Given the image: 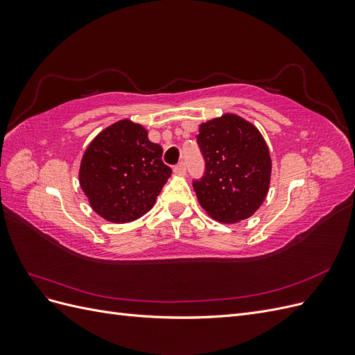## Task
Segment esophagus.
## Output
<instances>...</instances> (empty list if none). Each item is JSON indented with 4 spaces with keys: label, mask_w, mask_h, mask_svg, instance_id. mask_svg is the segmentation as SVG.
<instances>
[{
    "label": "esophagus",
    "mask_w": 355,
    "mask_h": 355,
    "mask_svg": "<svg viewBox=\"0 0 355 355\" xmlns=\"http://www.w3.org/2000/svg\"><path fill=\"white\" fill-rule=\"evenodd\" d=\"M173 171H175L176 175H185V173H187V166H185V163H179L178 166H175Z\"/></svg>",
    "instance_id": "obj_1"
}]
</instances>
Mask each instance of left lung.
Instances as JSON below:
<instances>
[{
    "mask_svg": "<svg viewBox=\"0 0 355 355\" xmlns=\"http://www.w3.org/2000/svg\"><path fill=\"white\" fill-rule=\"evenodd\" d=\"M197 142L206 159L204 176L192 184L200 206L223 223L250 218L271 182V155L261 132L239 115L223 114L200 124Z\"/></svg>",
    "mask_w": 355,
    "mask_h": 355,
    "instance_id": "8db88e82",
    "label": "left lung"
}]
</instances>
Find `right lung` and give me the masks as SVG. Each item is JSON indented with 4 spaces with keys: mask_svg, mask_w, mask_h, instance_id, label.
<instances>
[{
    "mask_svg": "<svg viewBox=\"0 0 355 355\" xmlns=\"http://www.w3.org/2000/svg\"><path fill=\"white\" fill-rule=\"evenodd\" d=\"M163 148L130 120L106 127L85 149L80 187L90 207L112 223L136 220L153 209L171 175L161 159Z\"/></svg>",
    "mask_w": 355,
    "mask_h": 355,
    "instance_id": "right-lung-1",
    "label": "right lung"
}]
</instances>
